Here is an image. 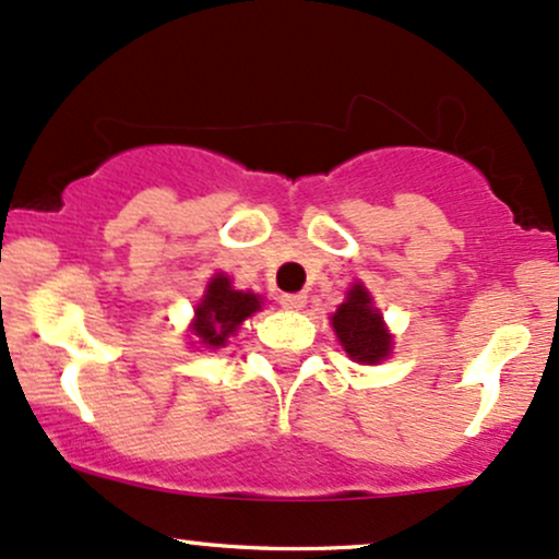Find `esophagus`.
Here are the masks:
<instances>
[{
    "label": "esophagus",
    "mask_w": 559,
    "mask_h": 559,
    "mask_svg": "<svg viewBox=\"0 0 559 559\" xmlns=\"http://www.w3.org/2000/svg\"><path fill=\"white\" fill-rule=\"evenodd\" d=\"M278 301L284 307H288V310H301V307L307 305V294H281Z\"/></svg>",
    "instance_id": "esophagus-1"
}]
</instances>
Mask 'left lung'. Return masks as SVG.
Segmentation results:
<instances>
[{
  "label": "left lung",
  "mask_w": 559,
  "mask_h": 559,
  "mask_svg": "<svg viewBox=\"0 0 559 559\" xmlns=\"http://www.w3.org/2000/svg\"><path fill=\"white\" fill-rule=\"evenodd\" d=\"M333 331L346 355L357 362H381L391 349V336L362 286H352L349 297L333 316Z\"/></svg>",
  "instance_id": "left-lung-1"
}]
</instances>
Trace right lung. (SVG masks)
<instances>
[{
  "mask_svg": "<svg viewBox=\"0 0 559 559\" xmlns=\"http://www.w3.org/2000/svg\"><path fill=\"white\" fill-rule=\"evenodd\" d=\"M260 310V299L254 294H243L230 288L226 275H215L210 281L207 294L202 305L197 307L194 336L204 346H226V338L247 320L252 312Z\"/></svg>",
  "mask_w": 559,
  "mask_h": 559,
  "instance_id": "1",
  "label": "right lung"
}]
</instances>
